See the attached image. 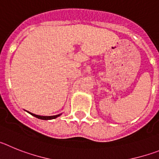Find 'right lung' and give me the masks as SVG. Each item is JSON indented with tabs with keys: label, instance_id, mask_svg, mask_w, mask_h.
Instances as JSON below:
<instances>
[{
	"label": "right lung",
	"instance_id": "right-lung-1",
	"mask_svg": "<svg viewBox=\"0 0 159 159\" xmlns=\"http://www.w3.org/2000/svg\"><path fill=\"white\" fill-rule=\"evenodd\" d=\"M29 112V111H28ZM29 114H31L32 116H34V117L38 118V119H43V120H48V119H56V118L59 117V116L61 115V114H59V115H57V116H38V115H35V114H32L31 112H29Z\"/></svg>",
	"mask_w": 159,
	"mask_h": 159
}]
</instances>
